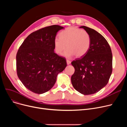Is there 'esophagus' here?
Listing matches in <instances>:
<instances>
[{"instance_id":"34e87169","label":"esophagus","mask_w":127,"mask_h":127,"mask_svg":"<svg viewBox=\"0 0 127 127\" xmlns=\"http://www.w3.org/2000/svg\"><path fill=\"white\" fill-rule=\"evenodd\" d=\"M66 62H67V65H69L71 63V61H69V60H66Z\"/></svg>"}]
</instances>
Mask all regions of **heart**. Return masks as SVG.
Segmentation results:
<instances>
[{
    "label": "heart",
    "instance_id": "heart-1",
    "mask_svg": "<svg viewBox=\"0 0 127 127\" xmlns=\"http://www.w3.org/2000/svg\"><path fill=\"white\" fill-rule=\"evenodd\" d=\"M60 37L54 39V48L58 55H61L67 47L63 56L70 58L76 55L77 58L85 56L89 51L91 38L88 32L74 27H69L62 31Z\"/></svg>",
    "mask_w": 127,
    "mask_h": 127
}]
</instances>
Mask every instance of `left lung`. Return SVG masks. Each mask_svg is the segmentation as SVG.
Returning <instances> with one entry per match:
<instances>
[{"label": "left lung", "mask_w": 127, "mask_h": 127, "mask_svg": "<svg viewBox=\"0 0 127 127\" xmlns=\"http://www.w3.org/2000/svg\"><path fill=\"white\" fill-rule=\"evenodd\" d=\"M91 38L86 54L71 62L75 72L71 77L74 89L81 94H94L108 84L112 72V53L105 38L96 30L81 26Z\"/></svg>", "instance_id": "obj_1"}]
</instances>
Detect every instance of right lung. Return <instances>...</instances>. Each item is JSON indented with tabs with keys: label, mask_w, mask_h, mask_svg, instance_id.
Returning a JSON list of instances; mask_svg holds the SVG:
<instances>
[{
	"label": "right lung",
	"mask_w": 127,
	"mask_h": 127,
	"mask_svg": "<svg viewBox=\"0 0 127 127\" xmlns=\"http://www.w3.org/2000/svg\"><path fill=\"white\" fill-rule=\"evenodd\" d=\"M64 28L52 25L33 32L22 43L16 55L18 78L25 87L38 94L55 85L59 72L67 66L66 59L55 52L57 33Z\"/></svg>",
	"instance_id": "obj_1"
}]
</instances>
